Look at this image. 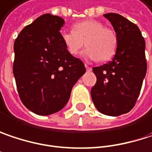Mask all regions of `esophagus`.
I'll return each mask as SVG.
<instances>
[{
  "mask_svg": "<svg viewBox=\"0 0 152 152\" xmlns=\"http://www.w3.org/2000/svg\"><path fill=\"white\" fill-rule=\"evenodd\" d=\"M84 65H85V68H86V69H87L88 71H90V70L92 69H91V67H90V66H89V64H87V63H85Z\"/></svg>",
  "mask_w": 152,
  "mask_h": 152,
  "instance_id": "1",
  "label": "esophagus"
}]
</instances>
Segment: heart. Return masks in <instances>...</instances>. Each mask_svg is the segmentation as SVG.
Here are the masks:
<instances>
[{
	"mask_svg": "<svg viewBox=\"0 0 152 152\" xmlns=\"http://www.w3.org/2000/svg\"><path fill=\"white\" fill-rule=\"evenodd\" d=\"M61 40L68 53L72 56L79 53L85 42L88 48L83 56L94 61L111 59L117 51L118 42L116 32L96 20L77 22L73 27V31L61 33Z\"/></svg>",
	"mask_w": 152,
	"mask_h": 152,
	"instance_id": "obj_1",
	"label": "heart"
}]
</instances>
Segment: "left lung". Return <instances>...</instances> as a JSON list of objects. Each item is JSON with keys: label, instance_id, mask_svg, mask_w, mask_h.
I'll return each instance as SVG.
<instances>
[{"label": "left lung", "instance_id": "8db88e82", "mask_svg": "<svg viewBox=\"0 0 152 152\" xmlns=\"http://www.w3.org/2000/svg\"><path fill=\"white\" fill-rule=\"evenodd\" d=\"M117 35V48L112 61L92 69L96 83L91 98L103 114L117 117L134 107L142 88L147 69L145 38L138 27L124 16L104 15Z\"/></svg>", "mask_w": 152, "mask_h": 152}]
</instances>
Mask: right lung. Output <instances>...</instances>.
Returning a JSON list of instances; mask_svg holds the SVG:
<instances>
[{
    "label": "right lung",
    "instance_id": "1",
    "mask_svg": "<svg viewBox=\"0 0 152 152\" xmlns=\"http://www.w3.org/2000/svg\"><path fill=\"white\" fill-rule=\"evenodd\" d=\"M64 20L45 14L26 26L15 41L13 73L21 101L29 110L47 116L61 110L86 69L68 53L61 40Z\"/></svg>",
    "mask_w": 152,
    "mask_h": 152
}]
</instances>
